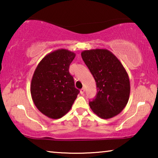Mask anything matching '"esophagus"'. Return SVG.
Returning <instances> with one entry per match:
<instances>
[{
    "instance_id": "34e87169",
    "label": "esophagus",
    "mask_w": 158,
    "mask_h": 158,
    "mask_svg": "<svg viewBox=\"0 0 158 158\" xmlns=\"http://www.w3.org/2000/svg\"><path fill=\"white\" fill-rule=\"evenodd\" d=\"M81 95H83L84 94V92H85V88H82V89H81Z\"/></svg>"
}]
</instances>
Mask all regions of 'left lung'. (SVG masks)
I'll return each mask as SVG.
<instances>
[{
  "label": "left lung",
  "mask_w": 158,
  "mask_h": 158,
  "mask_svg": "<svg viewBox=\"0 0 158 158\" xmlns=\"http://www.w3.org/2000/svg\"><path fill=\"white\" fill-rule=\"evenodd\" d=\"M81 57L97 86L96 98L89 102L90 109L103 119L118 115L128 103L130 94V82L124 66L106 49L84 50Z\"/></svg>",
  "instance_id": "obj_1"
}]
</instances>
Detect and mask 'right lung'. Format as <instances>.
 Segmentation results:
<instances>
[{"label":"right lung","mask_w":158,"mask_h":158,"mask_svg":"<svg viewBox=\"0 0 158 158\" xmlns=\"http://www.w3.org/2000/svg\"><path fill=\"white\" fill-rule=\"evenodd\" d=\"M75 54L60 49L47 54L38 64L31 82V95L39 111L57 119L70 111L79 94L69 67Z\"/></svg>","instance_id":"add662e5"}]
</instances>
